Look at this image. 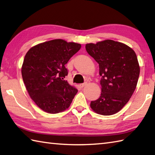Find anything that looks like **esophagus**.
<instances>
[{
	"instance_id": "obj_1",
	"label": "esophagus",
	"mask_w": 155,
	"mask_h": 155,
	"mask_svg": "<svg viewBox=\"0 0 155 155\" xmlns=\"http://www.w3.org/2000/svg\"><path fill=\"white\" fill-rule=\"evenodd\" d=\"M79 85H80V87H81V88H83V87H84L85 86H87V83H82V84H80Z\"/></svg>"
}]
</instances>
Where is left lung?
<instances>
[{"mask_svg": "<svg viewBox=\"0 0 155 155\" xmlns=\"http://www.w3.org/2000/svg\"><path fill=\"white\" fill-rule=\"evenodd\" d=\"M86 50L99 66L101 94L91 107L97 113L112 115L126 104L135 90L140 74L137 54L119 42L105 40L87 44Z\"/></svg>", "mask_w": 155, "mask_h": 155, "instance_id": "obj_1", "label": "left lung"}]
</instances>
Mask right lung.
<instances>
[{
	"mask_svg": "<svg viewBox=\"0 0 155 155\" xmlns=\"http://www.w3.org/2000/svg\"><path fill=\"white\" fill-rule=\"evenodd\" d=\"M81 45L55 39L32 47L26 54L22 77L35 104L47 113H58L70 106L78 90L64 80L65 64Z\"/></svg>",
	"mask_w": 155,
	"mask_h": 155,
	"instance_id": "right-lung-1",
	"label": "right lung"
}]
</instances>
